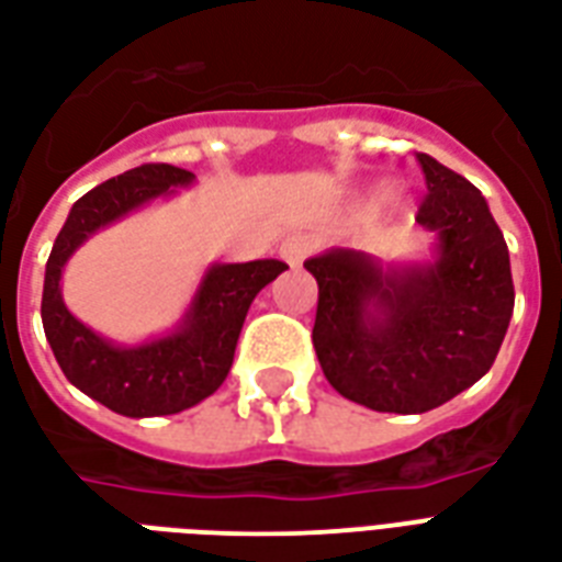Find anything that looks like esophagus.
<instances>
[{"mask_svg": "<svg viewBox=\"0 0 562 562\" xmlns=\"http://www.w3.org/2000/svg\"><path fill=\"white\" fill-rule=\"evenodd\" d=\"M316 249V240L311 234H290L284 243H281V260L286 267H302L304 258H311V251Z\"/></svg>", "mask_w": 562, "mask_h": 562, "instance_id": "34e87169", "label": "esophagus"}]
</instances>
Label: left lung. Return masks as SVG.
Returning <instances> with one entry per match:
<instances>
[{
    "label": "left lung",
    "instance_id": "obj_1",
    "mask_svg": "<svg viewBox=\"0 0 562 562\" xmlns=\"http://www.w3.org/2000/svg\"><path fill=\"white\" fill-rule=\"evenodd\" d=\"M428 193L416 222L437 232L430 267L384 272L358 251L304 263L319 284L313 349L328 384L378 413H425L484 378L513 316L510 255L484 195L416 155Z\"/></svg>",
    "mask_w": 562,
    "mask_h": 562
}]
</instances>
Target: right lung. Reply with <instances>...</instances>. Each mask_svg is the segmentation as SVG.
<instances>
[{"instance_id": "right-lung-1", "label": "right lung", "mask_w": 562, "mask_h": 562, "mask_svg": "<svg viewBox=\"0 0 562 562\" xmlns=\"http://www.w3.org/2000/svg\"><path fill=\"white\" fill-rule=\"evenodd\" d=\"M172 164H143L108 178L72 204L46 260L43 330L69 384L123 416H169L213 395L228 378L243 322L255 295L286 269L281 260L220 263L207 269L187 325L164 340L116 349L81 325L60 299V272L81 243L108 222L193 181Z\"/></svg>"}]
</instances>
